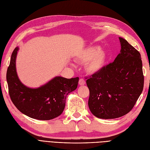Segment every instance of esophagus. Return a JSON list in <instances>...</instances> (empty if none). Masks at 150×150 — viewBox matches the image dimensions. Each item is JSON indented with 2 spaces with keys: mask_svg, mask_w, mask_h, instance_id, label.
<instances>
[{
  "mask_svg": "<svg viewBox=\"0 0 150 150\" xmlns=\"http://www.w3.org/2000/svg\"><path fill=\"white\" fill-rule=\"evenodd\" d=\"M85 84H86V82H85L84 79L83 78H81L79 81V84L80 86H83V85H84Z\"/></svg>",
  "mask_w": 150,
  "mask_h": 150,
  "instance_id": "obj_1",
  "label": "esophagus"
}]
</instances>
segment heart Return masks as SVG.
<instances>
[{
	"label": "heart",
	"mask_w": 150,
	"mask_h": 150,
	"mask_svg": "<svg viewBox=\"0 0 150 150\" xmlns=\"http://www.w3.org/2000/svg\"><path fill=\"white\" fill-rule=\"evenodd\" d=\"M77 60L85 64V70L90 74L101 72L107 64L108 54L99 46H91L82 50L76 57Z\"/></svg>",
	"instance_id": "heart-1"
}]
</instances>
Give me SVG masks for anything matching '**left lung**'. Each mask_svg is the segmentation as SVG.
Instances as JSON below:
<instances>
[{"instance_id":"1","label":"left lung","mask_w":150,"mask_h":150,"mask_svg":"<svg viewBox=\"0 0 150 150\" xmlns=\"http://www.w3.org/2000/svg\"><path fill=\"white\" fill-rule=\"evenodd\" d=\"M119 39L121 49L115 61L86 81L89 108L99 118L115 119L126 115L143 89L141 54L126 40Z\"/></svg>"}]
</instances>
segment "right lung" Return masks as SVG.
Returning <instances> with one entry per match:
<instances>
[{
	"mask_svg": "<svg viewBox=\"0 0 150 150\" xmlns=\"http://www.w3.org/2000/svg\"><path fill=\"white\" fill-rule=\"evenodd\" d=\"M19 47L12 54L7 71V81L11 100L22 113L39 120H52L64 111L67 95L74 91L79 78L67 79L56 76L38 88L22 84L17 76L16 60Z\"/></svg>",
	"mask_w": 150,
	"mask_h": 150,
	"instance_id": "1",
	"label": "right lung"
}]
</instances>
